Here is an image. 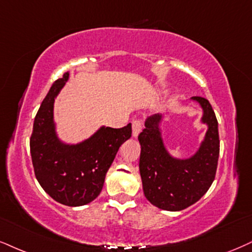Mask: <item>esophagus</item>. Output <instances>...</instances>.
Instances as JSON below:
<instances>
[{
	"label": "esophagus",
	"instance_id": "34e87169",
	"mask_svg": "<svg viewBox=\"0 0 252 252\" xmlns=\"http://www.w3.org/2000/svg\"><path fill=\"white\" fill-rule=\"evenodd\" d=\"M142 127H144V123L141 119H134L132 121V133L133 136H138L139 133L141 132Z\"/></svg>",
	"mask_w": 252,
	"mask_h": 252
}]
</instances>
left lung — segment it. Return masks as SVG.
<instances>
[{
	"instance_id": "left-lung-1",
	"label": "left lung",
	"mask_w": 252,
	"mask_h": 252,
	"mask_svg": "<svg viewBox=\"0 0 252 252\" xmlns=\"http://www.w3.org/2000/svg\"><path fill=\"white\" fill-rule=\"evenodd\" d=\"M203 108L208 131L200 150L187 160L174 159L167 153L158 124L161 116L148 118L138 139L141 145L140 175L145 196L163 210L186 209L206 194L215 179L220 154L219 123L206 98L192 97Z\"/></svg>"
}]
</instances>
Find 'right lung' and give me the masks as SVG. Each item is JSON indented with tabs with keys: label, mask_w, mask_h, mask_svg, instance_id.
Returning a JSON list of instances; mask_svg holds the SVG:
<instances>
[{
	"label": "right lung",
	"mask_w": 252,
	"mask_h": 252,
	"mask_svg": "<svg viewBox=\"0 0 252 252\" xmlns=\"http://www.w3.org/2000/svg\"><path fill=\"white\" fill-rule=\"evenodd\" d=\"M67 78L65 72L43 99L33 121L30 152L36 179L45 192L62 204L78 207L100 194L118 150L131 138L132 126L101 127L82 144H62L55 133L54 101Z\"/></svg>",
	"instance_id": "right-lung-1"
}]
</instances>
